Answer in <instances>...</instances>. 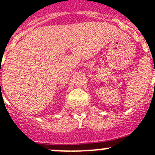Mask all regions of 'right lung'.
<instances>
[{
	"instance_id": "add662e5",
	"label": "right lung",
	"mask_w": 155,
	"mask_h": 155,
	"mask_svg": "<svg viewBox=\"0 0 155 155\" xmlns=\"http://www.w3.org/2000/svg\"><path fill=\"white\" fill-rule=\"evenodd\" d=\"M0 84H1V83H0Z\"/></svg>"
}]
</instances>
